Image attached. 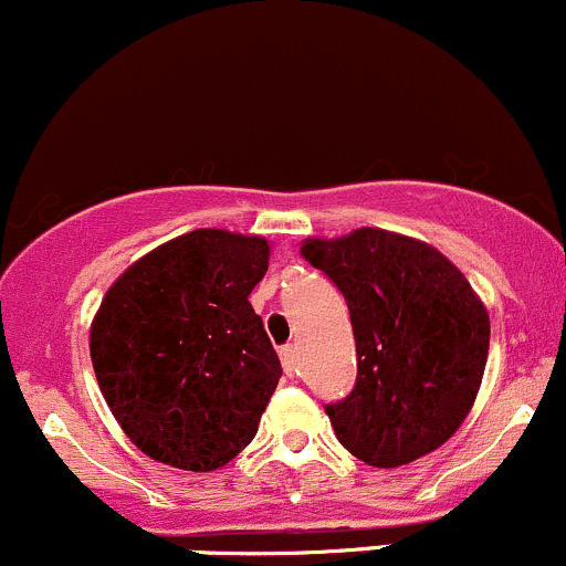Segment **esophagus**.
I'll use <instances>...</instances> for the list:
<instances>
[{"label":"esophagus","mask_w":566,"mask_h":566,"mask_svg":"<svg viewBox=\"0 0 566 566\" xmlns=\"http://www.w3.org/2000/svg\"><path fill=\"white\" fill-rule=\"evenodd\" d=\"M281 361H283V369L289 375L300 373V369H296V348H294V345H285V348H281Z\"/></svg>","instance_id":"1"}]
</instances>
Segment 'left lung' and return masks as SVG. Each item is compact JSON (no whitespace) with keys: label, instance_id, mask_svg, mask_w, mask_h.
I'll list each match as a JSON object with an SVG mask.
<instances>
[{"label":"left lung","instance_id":"1","mask_svg":"<svg viewBox=\"0 0 566 566\" xmlns=\"http://www.w3.org/2000/svg\"><path fill=\"white\" fill-rule=\"evenodd\" d=\"M300 253L350 310L356 386L326 407L337 440L380 470L437 451L470 416L489 358V310L464 272L429 242L375 227L307 237Z\"/></svg>","mask_w":566,"mask_h":566}]
</instances>
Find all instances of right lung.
Listing matches in <instances>:
<instances>
[{
    "label": "right lung",
    "instance_id": "obj_1",
    "mask_svg": "<svg viewBox=\"0 0 566 566\" xmlns=\"http://www.w3.org/2000/svg\"><path fill=\"white\" fill-rule=\"evenodd\" d=\"M266 266L264 237L193 229L107 289L88 334L96 382L154 461L210 472L256 437L283 375L248 302Z\"/></svg>",
    "mask_w": 566,
    "mask_h": 566
}]
</instances>
